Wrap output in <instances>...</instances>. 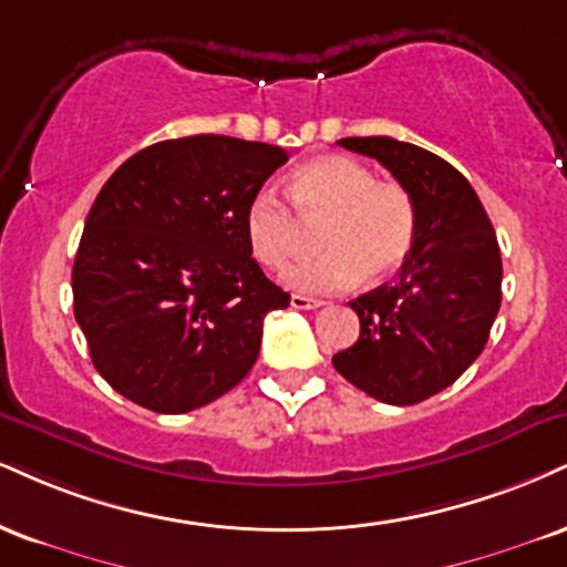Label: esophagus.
<instances>
[{
	"label": "esophagus",
	"mask_w": 567,
	"mask_h": 567,
	"mask_svg": "<svg viewBox=\"0 0 567 567\" xmlns=\"http://www.w3.org/2000/svg\"><path fill=\"white\" fill-rule=\"evenodd\" d=\"M290 306L298 311H311V309H319V306H324V301H319V298H309V296H292L290 298Z\"/></svg>",
	"instance_id": "34e87169"
}]
</instances>
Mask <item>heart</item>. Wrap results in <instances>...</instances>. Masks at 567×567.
<instances>
[{
  "mask_svg": "<svg viewBox=\"0 0 567 567\" xmlns=\"http://www.w3.org/2000/svg\"><path fill=\"white\" fill-rule=\"evenodd\" d=\"M290 200L271 189L250 197L245 237L254 256L269 269L290 261L301 243L303 224H322V254L303 258L285 271V282L301 292H340L367 279L393 275L412 254L417 237L414 197L395 182H378L359 161L324 155L290 174ZM299 216L296 217L295 214Z\"/></svg>",
  "mask_w": 567,
  "mask_h": 567,
  "instance_id": "b5f03b06",
  "label": "heart"
}]
</instances>
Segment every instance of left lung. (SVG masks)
<instances>
[{"mask_svg": "<svg viewBox=\"0 0 567 567\" xmlns=\"http://www.w3.org/2000/svg\"><path fill=\"white\" fill-rule=\"evenodd\" d=\"M338 145L383 163L414 197L417 237L395 282L351 301L359 340L332 367L383 404H420L452 385L486 346L502 303L499 243L452 163L391 136H346Z\"/></svg>", "mask_w": 567, "mask_h": 567, "instance_id": "1", "label": "left lung"}]
</instances>
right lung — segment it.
Masks as SVG:
<instances>
[{
	"label": "right lung",
	"instance_id": "right-lung-1",
	"mask_svg": "<svg viewBox=\"0 0 567 567\" xmlns=\"http://www.w3.org/2000/svg\"><path fill=\"white\" fill-rule=\"evenodd\" d=\"M288 150L221 134L155 142L102 184L73 261L94 370L134 404L184 414L231 391L290 296L250 256L245 208Z\"/></svg>",
	"mask_w": 567,
	"mask_h": 567
}]
</instances>
